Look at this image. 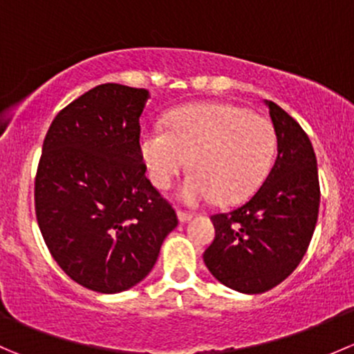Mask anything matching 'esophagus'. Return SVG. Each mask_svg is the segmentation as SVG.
<instances>
[{
  "mask_svg": "<svg viewBox=\"0 0 354 354\" xmlns=\"http://www.w3.org/2000/svg\"><path fill=\"white\" fill-rule=\"evenodd\" d=\"M192 214L190 212H183V210H178V221H180L181 224H185V223H188V221L192 219Z\"/></svg>",
  "mask_w": 354,
  "mask_h": 354,
  "instance_id": "esophagus-1",
  "label": "esophagus"
}]
</instances>
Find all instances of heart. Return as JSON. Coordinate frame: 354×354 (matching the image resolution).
I'll list each match as a JSON object with an SVG mask.
<instances>
[{
    "instance_id": "heart-1",
    "label": "heart",
    "mask_w": 354,
    "mask_h": 354,
    "mask_svg": "<svg viewBox=\"0 0 354 354\" xmlns=\"http://www.w3.org/2000/svg\"><path fill=\"white\" fill-rule=\"evenodd\" d=\"M149 180L166 190L190 159L194 173L178 197L187 205L217 198L236 203L259 188L276 152L269 120L231 104H190L167 116L166 131L147 130L138 138Z\"/></svg>"
}]
</instances>
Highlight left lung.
I'll return each mask as SVG.
<instances>
[{
	"label": "left lung",
	"mask_w": 354,
	"mask_h": 354,
	"mask_svg": "<svg viewBox=\"0 0 354 354\" xmlns=\"http://www.w3.org/2000/svg\"><path fill=\"white\" fill-rule=\"evenodd\" d=\"M269 108L277 156L248 202L210 217L216 230L203 262L224 286L246 295L266 292L298 267L319 217L317 157L303 128L276 102Z\"/></svg>",
	"instance_id": "left-lung-1"
}]
</instances>
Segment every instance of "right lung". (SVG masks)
<instances>
[{
  "label": "right lung",
  "instance_id": "obj_1",
  "mask_svg": "<svg viewBox=\"0 0 354 354\" xmlns=\"http://www.w3.org/2000/svg\"><path fill=\"white\" fill-rule=\"evenodd\" d=\"M145 88L102 84L49 127L35 176V216L53 259L80 286L127 291L147 277L173 207L145 178L138 152Z\"/></svg>",
  "mask_w": 354,
  "mask_h": 354
}]
</instances>
